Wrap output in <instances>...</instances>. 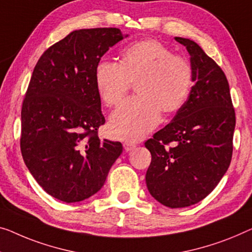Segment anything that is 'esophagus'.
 <instances>
[{"mask_svg": "<svg viewBox=\"0 0 252 252\" xmlns=\"http://www.w3.org/2000/svg\"><path fill=\"white\" fill-rule=\"evenodd\" d=\"M123 147L126 150V152H131V150H133L136 148V144H133V142L131 141H126L125 144H123Z\"/></svg>", "mask_w": 252, "mask_h": 252, "instance_id": "esophagus-1", "label": "esophagus"}]
</instances>
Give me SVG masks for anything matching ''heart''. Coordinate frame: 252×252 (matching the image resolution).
<instances>
[{"mask_svg":"<svg viewBox=\"0 0 252 252\" xmlns=\"http://www.w3.org/2000/svg\"><path fill=\"white\" fill-rule=\"evenodd\" d=\"M192 69L183 56L158 40L142 39L123 50L120 63L100 60L95 84L107 107H116L136 82L137 97L127 100L110 120L112 136L136 141L158 125L162 112L181 110L192 88Z\"/></svg>","mask_w":252,"mask_h":252,"instance_id":"obj_1","label":"heart"}]
</instances>
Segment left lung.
Segmentation results:
<instances>
[{
    "instance_id": "left-lung-1",
    "label": "left lung",
    "mask_w": 252,
    "mask_h": 252,
    "mask_svg": "<svg viewBox=\"0 0 252 252\" xmlns=\"http://www.w3.org/2000/svg\"><path fill=\"white\" fill-rule=\"evenodd\" d=\"M175 40L191 56L194 84L173 120L145 142L152 154L146 185L160 204L182 208L207 197L230 166L235 111L220 66L197 43Z\"/></svg>"
}]
</instances>
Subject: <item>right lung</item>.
<instances>
[{"mask_svg": "<svg viewBox=\"0 0 252 252\" xmlns=\"http://www.w3.org/2000/svg\"><path fill=\"white\" fill-rule=\"evenodd\" d=\"M121 39L119 28L74 30L48 47L32 71L21 107L22 158L61 201L99 191L122 153L121 142L98 137L105 118L95 84L96 64Z\"/></svg>", "mask_w": 252, "mask_h": 252, "instance_id": "right-lung-1", "label": "right lung"}]
</instances>
